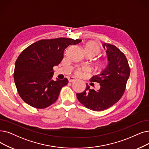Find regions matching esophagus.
Segmentation results:
<instances>
[{
  "mask_svg": "<svg viewBox=\"0 0 149 149\" xmlns=\"http://www.w3.org/2000/svg\"><path fill=\"white\" fill-rule=\"evenodd\" d=\"M68 80H69V82H74V81H76V79L75 78V77H69Z\"/></svg>",
  "mask_w": 149,
  "mask_h": 149,
  "instance_id": "obj_1",
  "label": "esophagus"
}]
</instances>
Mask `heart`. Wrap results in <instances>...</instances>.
<instances>
[{"label":"heart","mask_w":149,"mask_h":149,"mask_svg":"<svg viewBox=\"0 0 149 149\" xmlns=\"http://www.w3.org/2000/svg\"><path fill=\"white\" fill-rule=\"evenodd\" d=\"M84 50H85V54H90L91 55L93 56L97 55L100 52V47L99 45L94 42H87L85 46H84ZM105 64V62L103 61L102 63V65L104 66ZM83 71H88V68L86 67H84L83 68H79L78 69H77L75 71V74L77 75H80L81 74Z\"/></svg>","instance_id":"1"}]
</instances>
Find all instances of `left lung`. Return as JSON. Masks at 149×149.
I'll return each instance as SVG.
<instances>
[{
  "mask_svg": "<svg viewBox=\"0 0 149 149\" xmlns=\"http://www.w3.org/2000/svg\"><path fill=\"white\" fill-rule=\"evenodd\" d=\"M108 65L101 72L93 76L91 82L99 83L98 90L90 89L86 83L85 91L77 93L79 101L86 108L93 111H103L114 105L124 94L130 68L124 54L114 45L104 43Z\"/></svg>",
  "mask_w": 149,
  "mask_h": 149,
  "instance_id": "1",
  "label": "left lung"
}]
</instances>
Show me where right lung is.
<instances>
[{
    "label": "right lung",
    "mask_w": 149,
    "mask_h": 149,
    "mask_svg": "<svg viewBox=\"0 0 149 149\" xmlns=\"http://www.w3.org/2000/svg\"><path fill=\"white\" fill-rule=\"evenodd\" d=\"M81 41L68 38L41 40L22 52L15 63L14 80L19 96L25 103L43 109L58 99L68 80L54 81L53 68L60 63L68 46Z\"/></svg>",
    "instance_id": "add662e5"
}]
</instances>
